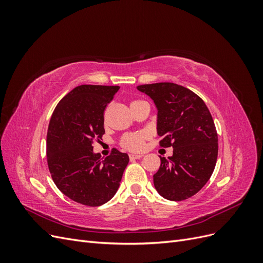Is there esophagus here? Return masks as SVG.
<instances>
[{
    "instance_id": "obj_1",
    "label": "esophagus",
    "mask_w": 263,
    "mask_h": 263,
    "mask_svg": "<svg viewBox=\"0 0 263 263\" xmlns=\"http://www.w3.org/2000/svg\"><path fill=\"white\" fill-rule=\"evenodd\" d=\"M142 157V155L140 154H130L129 155V159L133 161V160H136V159H140Z\"/></svg>"
}]
</instances>
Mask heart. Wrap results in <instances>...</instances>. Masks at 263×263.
Returning a JSON list of instances; mask_svg holds the SVG:
<instances>
[{
  "label": "heart",
  "instance_id": "b5f03b06",
  "mask_svg": "<svg viewBox=\"0 0 263 263\" xmlns=\"http://www.w3.org/2000/svg\"><path fill=\"white\" fill-rule=\"evenodd\" d=\"M145 139H146L145 134H127L125 136H123L121 140V145L128 150H133V151L139 150L142 148V146H144Z\"/></svg>",
  "mask_w": 263,
  "mask_h": 263
}]
</instances>
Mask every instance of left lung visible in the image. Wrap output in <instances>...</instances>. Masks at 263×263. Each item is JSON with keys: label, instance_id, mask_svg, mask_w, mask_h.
<instances>
[{"label": "left lung", "instance_id": "left-lung-1", "mask_svg": "<svg viewBox=\"0 0 263 263\" xmlns=\"http://www.w3.org/2000/svg\"><path fill=\"white\" fill-rule=\"evenodd\" d=\"M137 90L157 107L159 144L173 148L171 157H160L154 185L166 200H186L206 184L216 164L218 139L213 117L204 101L182 85L160 82L138 85Z\"/></svg>", "mask_w": 263, "mask_h": 263}]
</instances>
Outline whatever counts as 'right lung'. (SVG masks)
<instances>
[{"label":"right lung","instance_id":"obj_1","mask_svg":"<svg viewBox=\"0 0 263 263\" xmlns=\"http://www.w3.org/2000/svg\"><path fill=\"white\" fill-rule=\"evenodd\" d=\"M117 85L76 86L55 106L47 133V161L54 184L71 200L87 206L108 202L129 162L113 149L105 159L93 151L104 135V109Z\"/></svg>","mask_w":263,"mask_h":263}]
</instances>
